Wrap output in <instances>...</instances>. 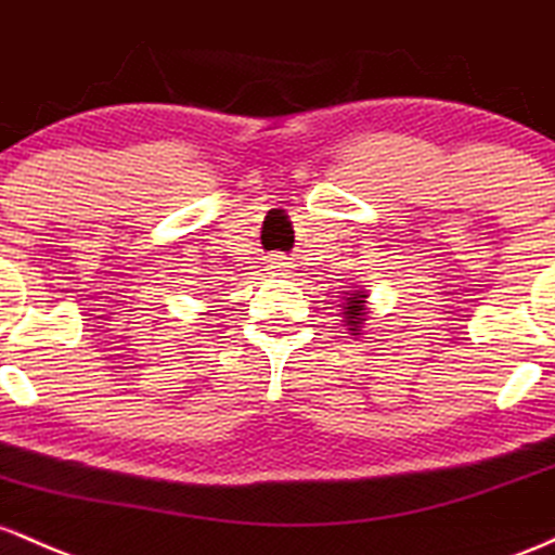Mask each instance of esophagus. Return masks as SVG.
Here are the masks:
<instances>
[{"mask_svg":"<svg viewBox=\"0 0 555 555\" xmlns=\"http://www.w3.org/2000/svg\"><path fill=\"white\" fill-rule=\"evenodd\" d=\"M288 261H285L283 257H272L270 261H267V270H270V275H288Z\"/></svg>","mask_w":555,"mask_h":555,"instance_id":"esophagus-1","label":"esophagus"}]
</instances>
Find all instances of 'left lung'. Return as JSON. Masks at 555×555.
Returning a JSON list of instances; mask_svg holds the SVG:
<instances>
[{
	"instance_id": "1",
	"label": "left lung",
	"mask_w": 555,
	"mask_h": 555,
	"mask_svg": "<svg viewBox=\"0 0 555 555\" xmlns=\"http://www.w3.org/2000/svg\"><path fill=\"white\" fill-rule=\"evenodd\" d=\"M366 298H370V294H366L364 288H357L351 291V294H344V304H338L340 307V314H344V327L348 330V335H361V330H364L366 325V317H370V309H366Z\"/></svg>"
}]
</instances>
